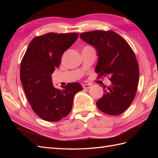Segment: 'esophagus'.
Returning a JSON list of instances; mask_svg holds the SVG:
<instances>
[{"label": "esophagus", "mask_w": 158, "mask_h": 158, "mask_svg": "<svg viewBox=\"0 0 158 158\" xmlns=\"http://www.w3.org/2000/svg\"><path fill=\"white\" fill-rule=\"evenodd\" d=\"M82 86L85 89H89V88H90L91 87H92V85L89 84H83Z\"/></svg>", "instance_id": "obj_1"}]
</instances>
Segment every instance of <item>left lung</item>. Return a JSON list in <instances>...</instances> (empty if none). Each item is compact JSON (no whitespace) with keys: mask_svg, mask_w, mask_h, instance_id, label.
<instances>
[{"mask_svg":"<svg viewBox=\"0 0 158 158\" xmlns=\"http://www.w3.org/2000/svg\"><path fill=\"white\" fill-rule=\"evenodd\" d=\"M80 37L98 52L95 73L98 77L111 76V84L103 85L104 94L96 102L98 108L110 115L123 113L135 98L139 79L135 52L125 39L113 31L84 32Z\"/></svg>","mask_w":158,"mask_h":158,"instance_id":"left-lung-1","label":"left lung"}]
</instances>
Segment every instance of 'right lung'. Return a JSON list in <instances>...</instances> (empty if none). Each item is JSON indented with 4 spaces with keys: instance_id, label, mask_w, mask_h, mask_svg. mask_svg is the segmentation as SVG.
I'll use <instances>...</instances> for the list:
<instances>
[{
    "instance_id": "obj_1",
    "label": "right lung",
    "mask_w": 158,
    "mask_h": 158,
    "mask_svg": "<svg viewBox=\"0 0 158 158\" xmlns=\"http://www.w3.org/2000/svg\"><path fill=\"white\" fill-rule=\"evenodd\" d=\"M78 37L77 33H48L37 36L30 42L21 61L20 80L27 99L33 111L45 121L56 122L67 116L75 94L83 89L77 82L56 89L51 78L63 54Z\"/></svg>"
}]
</instances>
